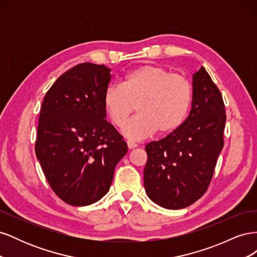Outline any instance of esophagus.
<instances>
[{
  "instance_id": "1",
  "label": "esophagus",
  "mask_w": 257,
  "mask_h": 257,
  "mask_svg": "<svg viewBox=\"0 0 257 257\" xmlns=\"http://www.w3.org/2000/svg\"><path fill=\"white\" fill-rule=\"evenodd\" d=\"M126 145H127V148L128 149H134V148H136L137 147V144H135V143H133V142H126Z\"/></svg>"
}]
</instances>
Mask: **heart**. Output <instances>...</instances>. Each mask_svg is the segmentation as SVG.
<instances>
[{
  "instance_id": "obj_1",
  "label": "heart",
  "mask_w": 257,
  "mask_h": 257,
  "mask_svg": "<svg viewBox=\"0 0 257 257\" xmlns=\"http://www.w3.org/2000/svg\"><path fill=\"white\" fill-rule=\"evenodd\" d=\"M193 99V85L185 76L157 65L130 72L122 85L109 87L104 108L113 125L122 127L136 105L139 114L122 130L131 141H142L155 132L168 134L184 122Z\"/></svg>"
}]
</instances>
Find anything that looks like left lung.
Here are the masks:
<instances>
[{"label":"left lung","instance_id":"1","mask_svg":"<svg viewBox=\"0 0 257 257\" xmlns=\"http://www.w3.org/2000/svg\"><path fill=\"white\" fill-rule=\"evenodd\" d=\"M219 88L201 66L193 75L192 108L166 137L146 146L147 195L166 209H182L206 193L224 146L226 114Z\"/></svg>","mask_w":257,"mask_h":257}]
</instances>
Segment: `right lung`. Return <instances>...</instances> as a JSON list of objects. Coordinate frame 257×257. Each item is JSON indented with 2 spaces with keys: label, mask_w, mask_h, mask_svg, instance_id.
Instances as JSON below:
<instances>
[{
  "label": "right lung",
  "mask_w": 257,
  "mask_h": 257,
  "mask_svg": "<svg viewBox=\"0 0 257 257\" xmlns=\"http://www.w3.org/2000/svg\"><path fill=\"white\" fill-rule=\"evenodd\" d=\"M110 68L81 63L46 93L35 154L52 191L72 206H87L109 191L115 165L126 154L123 137L106 118Z\"/></svg>",
  "instance_id": "1"
}]
</instances>
